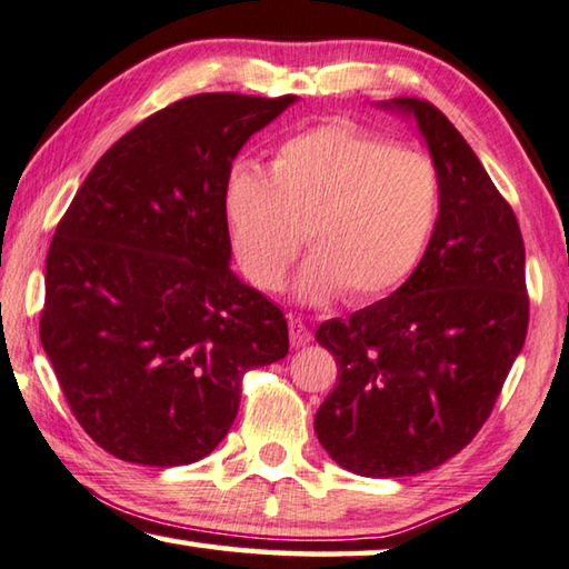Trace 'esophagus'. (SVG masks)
I'll return each instance as SVG.
<instances>
[{"instance_id":"1","label":"esophagus","mask_w":569,"mask_h":569,"mask_svg":"<svg viewBox=\"0 0 569 569\" xmlns=\"http://www.w3.org/2000/svg\"><path fill=\"white\" fill-rule=\"evenodd\" d=\"M288 333H291V346L293 348H303L313 340L311 330H308V326L303 323L301 318H291L288 320Z\"/></svg>"}]
</instances>
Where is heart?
I'll use <instances>...</instances> for the list:
<instances>
[{
  "label": "heart",
  "instance_id": "b5f03b06",
  "mask_svg": "<svg viewBox=\"0 0 569 569\" xmlns=\"http://www.w3.org/2000/svg\"><path fill=\"white\" fill-rule=\"evenodd\" d=\"M440 177L430 157L396 149L350 121L296 133L271 171L236 163L223 183V216L236 261L258 291L283 288L303 249V301H373L410 276L436 229Z\"/></svg>",
  "mask_w": 569,
  "mask_h": 569
}]
</instances>
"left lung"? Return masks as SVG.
Returning <instances> with one entry per match:
<instances>
[{"label":"left lung","mask_w":569,"mask_h":569,"mask_svg":"<svg viewBox=\"0 0 569 569\" xmlns=\"http://www.w3.org/2000/svg\"><path fill=\"white\" fill-rule=\"evenodd\" d=\"M440 177L426 256L396 293L316 330L338 386L316 436L340 468L402 478L438 468L478 436L528 336L525 243L510 203L446 113L400 97Z\"/></svg>","instance_id":"1"}]
</instances>
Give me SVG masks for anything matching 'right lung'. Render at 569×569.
Here are the masks:
<instances>
[{
    "instance_id": "1",
    "label": "right lung",
    "mask_w": 569,
    "mask_h": 569,
    "mask_svg": "<svg viewBox=\"0 0 569 569\" xmlns=\"http://www.w3.org/2000/svg\"><path fill=\"white\" fill-rule=\"evenodd\" d=\"M293 101H173L113 143L57 223L41 346L79 426L113 458H206L233 426L243 376L286 358L283 311L229 268L223 183Z\"/></svg>"
}]
</instances>
